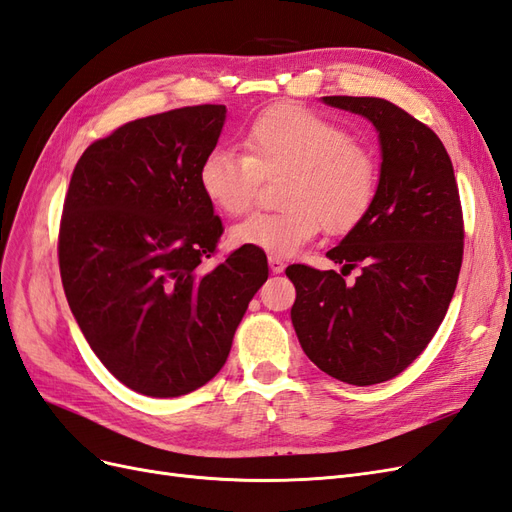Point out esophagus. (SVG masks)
<instances>
[{
  "instance_id": "esophagus-1",
  "label": "esophagus",
  "mask_w": 512,
  "mask_h": 512,
  "mask_svg": "<svg viewBox=\"0 0 512 512\" xmlns=\"http://www.w3.org/2000/svg\"><path fill=\"white\" fill-rule=\"evenodd\" d=\"M269 269L271 273H282L286 269V262L277 256H269Z\"/></svg>"
}]
</instances>
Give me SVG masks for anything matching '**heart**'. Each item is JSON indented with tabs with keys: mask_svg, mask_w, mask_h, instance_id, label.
<instances>
[{
	"mask_svg": "<svg viewBox=\"0 0 512 512\" xmlns=\"http://www.w3.org/2000/svg\"><path fill=\"white\" fill-rule=\"evenodd\" d=\"M245 153L211 149L198 166L209 203L239 215L254 203L260 177L286 173L282 211L252 213L230 228V241L273 256H292L318 230L344 235L361 224L378 188V164L339 123L301 106L260 113L243 136Z\"/></svg>",
	"mask_w": 512,
	"mask_h": 512,
	"instance_id": "obj_1",
	"label": "heart"
}]
</instances>
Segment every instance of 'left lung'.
<instances>
[{
  "label": "left lung",
  "mask_w": 512,
  "mask_h": 512,
  "mask_svg": "<svg viewBox=\"0 0 512 512\" xmlns=\"http://www.w3.org/2000/svg\"><path fill=\"white\" fill-rule=\"evenodd\" d=\"M374 123L380 179L361 224L327 256L342 273L290 265L292 327L309 361L337 380L369 386L401 374L451 305L463 256L453 162L440 138L382 98L324 96ZM362 269L354 283L345 275Z\"/></svg>",
  "instance_id": "obj_1"
}]
</instances>
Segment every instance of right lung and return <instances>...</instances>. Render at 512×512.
I'll return each instance as SVG.
<instances>
[{
	"label": "right lung",
	"mask_w": 512,
	"mask_h": 512,
	"mask_svg": "<svg viewBox=\"0 0 512 512\" xmlns=\"http://www.w3.org/2000/svg\"><path fill=\"white\" fill-rule=\"evenodd\" d=\"M224 104L126 123L76 162L59 226V271L91 350L128 389L179 397L224 367L267 256L239 247L205 271L222 220L198 185Z\"/></svg>",
	"instance_id": "right-lung-1"
}]
</instances>
